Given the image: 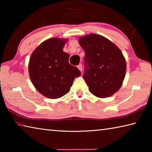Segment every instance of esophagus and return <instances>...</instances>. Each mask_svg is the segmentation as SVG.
Here are the masks:
<instances>
[{"mask_svg": "<svg viewBox=\"0 0 152 152\" xmlns=\"http://www.w3.org/2000/svg\"><path fill=\"white\" fill-rule=\"evenodd\" d=\"M77 67H78V68L79 69L80 71V72H82V65L81 64H80L79 65H78V66H77Z\"/></svg>", "mask_w": 152, "mask_h": 152, "instance_id": "esophagus-1", "label": "esophagus"}]
</instances>
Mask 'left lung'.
I'll return each instance as SVG.
<instances>
[{
    "mask_svg": "<svg viewBox=\"0 0 152 152\" xmlns=\"http://www.w3.org/2000/svg\"><path fill=\"white\" fill-rule=\"evenodd\" d=\"M85 52L83 78L89 91L99 98L112 96L121 86L126 61L121 51L107 38L91 33L80 38Z\"/></svg>",
    "mask_w": 152,
    "mask_h": 152,
    "instance_id": "obj_1",
    "label": "left lung"
}]
</instances>
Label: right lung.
I'll return each mask as SVG.
<instances>
[{
  "label": "right lung",
  "mask_w": 152,
  "mask_h": 152,
  "mask_svg": "<svg viewBox=\"0 0 152 152\" xmlns=\"http://www.w3.org/2000/svg\"><path fill=\"white\" fill-rule=\"evenodd\" d=\"M67 39L50 38L33 51L29 74L35 88L49 99H58L70 91L80 71L69 63L70 56L63 48Z\"/></svg>",
  "instance_id": "add662e5"
}]
</instances>
